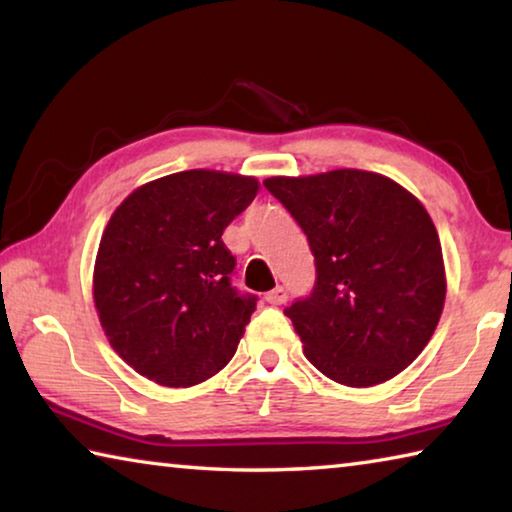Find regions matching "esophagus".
<instances>
[{"mask_svg":"<svg viewBox=\"0 0 512 512\" xmlns=\"http://www.w3.org/2000/svg\"><path fill=\"white\" fill-rule=\"evenodd\" d=\"M289 298V291L284 287H275L273 291L266 293V302H271V305H284Z\"/></svg>","mask_w":512,"mask_h":512,"instance_id":"1","label":"esophagus"}]
</instances>
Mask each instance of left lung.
I'll return each instance as SVG.
<instances>
[{"label": "left lung", "instance_id": "left-lung-1", "mask_svg": "<svg viewBox=\"0 0 512 512\" xmlns=\"http://www.w3.org/2000/svg\"><path fill=\"white\" fill-rule=\"evenodd\" d=\"M307 235L309 296L284 314L325 377L363 388L395 377L429 343L445 305L436 225L415 196L372 171L268 178Z\"/></svg>", "mask_w": 512, "mask_h": 512}]
</instances>
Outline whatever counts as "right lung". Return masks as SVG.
I'll return each instance as SVG.
<instances>
[{
  "label": "right lung",
  "mask_w": 512,
  "mask_h": 512,
  "mask_svg": "<svg viewBox=\"0 0 512 512\" xmlns=\"http://www.w3.org/2000/svg\"><path fill=\"white\" fill-rule=\"evenodd\" d=\"M257 180L180 171L121 203L94 266V305L110 345L155 384L187 388L235 357L257 296L232 284L223 230L257 196Z\"/></svg>",
  "instance_id": "right-lung-1"
}]
</instances>
